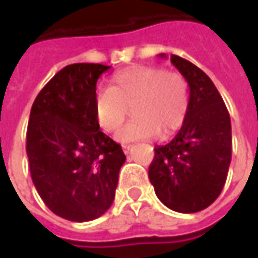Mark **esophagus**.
Wrapping results in <instances>:
<instances>
[{"mask_svg": "<svg viewBox=\"0 0 258 258\" xmlns=\"http://www.w3.org/2000/svg\"><path fill=\"white\" fill-rule=\"evenodd\" d=\"M122 149H123L124 154H129L132 151V146L131 145H122Z\"/></svg>", "mask_w": 258, "mask_h": 258, "instance_id": "1", "label": "esophagus"}]
</instances>
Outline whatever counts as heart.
<instances>
[{
	"label": "heart",
	"mask_w": 258,
	"mask_h": 258,
	"mask_svg": "<svg viewBox=\"0 0 258 258\" xmlns=\"http://www.w3.org/2000/svg\"><path fill=\"white\" fill-rule=\"evenodd\" d=\"M188 104V83L181 73L159 66H132L114 73L109 87L94 94L92 113L97 126L110 134L132 106L134 119L119 129L116 139L135 142L172 135L183 123Z\"/></svg>",
	"instance_id": "heart-1"
}]
</instances>
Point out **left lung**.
<instances>
[{
  "instance_id": "1",
  "label": "left lung",
  "mask_w": 258,
  "mask_h": 258,
  "mask_svg": "<svg viewBox=\"0 0 258 258\" xmlns=\"http://www.w3.org/2000/svg\"><path fill=\"white\" fill-rule=\"evenodd\" d=\"M171 63L189 86V104L176 136L155 148L149 181L168 208L198 213L223 191L233 151L231 120L221 94L200 67L175 54Z\"/></svg>"
}]
</instances>
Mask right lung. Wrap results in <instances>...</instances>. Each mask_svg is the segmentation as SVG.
<instances>
[{
    "mask_svg": "<svg viewBox=\"0 0 258 258\" xmlns=\"http://www.w3.org/2000/svg\"><path fill=\"white\" fill-rule=\"evenodd\" d=\"M109 66H66L35 97L27 156L35 189L58 217L83 223L103 215L113 203L126 161L120 145L94 120L97 79Z\"/></svg>",
    "mask_w": 258,
    "mask_h": 258,
    "instance_id": "1",
    "label": "right lung"
}]
</instances>
